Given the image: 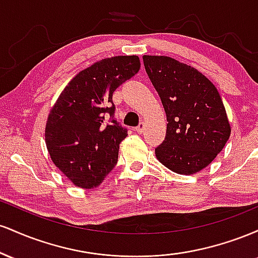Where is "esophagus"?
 Masks as SVG:
<instances>
[{
  "instance_id": "34e87169",
  "label": "esophagus",
  "mask_w": 258,
  "mask_h": 258,
  "mask_svg": "<svg viewBox=\"0 0 258 258\" xmlns=\"http://www.w3.org/2000/svg\"><path fill=\"white\" fill-rule=\"evenodd\" d=\"M144 127H146V123H144L143 121H142V122H139V125H138L137 128H136V131H137L138 133H142V132L144 131Z\"/></svg>"
}]
</instances>
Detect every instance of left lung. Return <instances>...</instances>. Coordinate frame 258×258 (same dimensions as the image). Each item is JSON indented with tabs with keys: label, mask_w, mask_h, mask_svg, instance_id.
Returning <instances> with one entry per match:
<instances>
[{
	"label": "left lung",
	"mask_w": 258,
	"mask_h": 258,
	"mask_svg": "<svg viewBox=\"0 0 258 258\" xmlns=\"http://www.w3.org/2000/svg\"><path fill=\"white\" fill-rule=\"evenodd\" d=\"M143 63L168 121L156 159L178 174L199 172L222 152L232 131L217 88L199 70L171 57L143 55Z\"/></svg>",
	"instance_id": "8db88e82"
}]
</instances>
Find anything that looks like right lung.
Here are the masks:
<instances>
[{"label":"right lung","instance_id":"right-lung-1","mask_svg":"<svg viewBox=\"0 0 258 258\" xmlns=\"http://www.w3.org/2000/svg\"><path fill=\"white\" fill-rule=\"evenodd\" d=\"M137 55L102 59L69 82L47 117L44 141L53 164L79 188L91 189L104 180L117 162L127 130L112 116V93L138 73Z\"/></svg>","mask_w":258,"mask_h":258}]
</instances>
